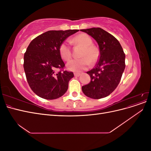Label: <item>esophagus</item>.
Masks as SVG:
<instances>
[{"label": "esophagus", "instance_id": "esophagus-1", "mask_svg": "<svg viewBox=\"0 0 151 151\" xmlns=\"http://www.w3.org/2000/svg\"><path fill=\"white\" fill-rule=\"evenodd\" d=\"M81 76L80 73H77V72H75V73H74V76H76V77H79V76Z\"/></svg>", "mask_w": 151, "mask_h": 151}]
</instances>
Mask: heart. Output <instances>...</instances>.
Listing matches in <instances>:
<instances>
[{
  "mask_svg": "<svg viewBox=\"0 0 151 151\" xmlns=\"http://www.w3.org/2000/svg\"><path fill=\"white\" fill-rule=\"evenodd\" d=\"M70 43L83 47L79 59H74L67 63V67L73 72H80L86 70L91 65V61L95 62L98 60L99 52L98 49L92 45L93 40L88 35L81 33L70 40ZM58 52L62 60L65 62L70 60L72 57V50L70 43L67 41L62 42L58 48Z\"/></svg>",
  "mask_w": 151,
  "mask_h": 151,
  "instance_id": "heart-1",
  "label": "heart"
}]
</instances>
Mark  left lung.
Instances as JSON below:
<instances>
[{
	"instance_id": "8db88e82",
	"label": "left lung",
	"mask_w": 151,
	"mask_h": 151,
	"mask_svg": "<svg viewBox=\"0 0 151 151\" xmlns=\"http://www.w3.org/2000/svg\"><path fill=\"white\" fill-rule=\"evenodd\" d=\"M96 41L99 57L95 67L87 72L91 81L82 87L87 96L101 99L108 96L115 90L121 80L125 68V55L118 40L100 28L81 29Z\"/></svg>"
}]
</instances>
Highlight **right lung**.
Instances as JSON below:
<instances>
[{"label": "right lung", "mask_w": 151, "mask_h": 151, "mask_svg": "<svg viewBox=\"0 0 151 151\" xmlns=\"http://www.w3.org/2000/svg\"><path fill=\"white\" fill-rule=\"evenodd\" d=\"M78 29L48 31L31 41L24 55V69L31 90L40 98L55 99L68 89L72 72L64 70L58 52L60 45ZM59 69L58 72L56 70Z\"/></svg>", "instance_id": "1"}]
</instances>
